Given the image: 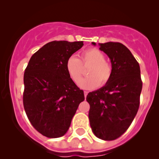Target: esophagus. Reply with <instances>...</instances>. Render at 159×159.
Masks as SVG:
<instances>
[{
    "label": "esophagus",
    "instance_id": "34e87169",
    "mask_svg": "<svg viewBox=\"0 0 159 159\" xmlns=\"http://www.w3.org/2000/svg\"><path fill=\"white\" fill-rule=\"evenodd\" d=\"M88 91H84V97L86 98V96H87V94H88Z\"/></svg>",
    "mask_w": 159,
    "mask_h": 159
}]
</instances>
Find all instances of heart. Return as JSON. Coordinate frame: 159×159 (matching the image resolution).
<instances>
[{"label":"heart","instance_id":"obj_1","mask_svg":"<svg viewBox=\"0 0 159 159\" xmlns=\"http://www.w3.org/2000/svg\"><path fill=\"white\" fill-rule=\"evenodd\" d=\"M105 58V54L102 51L91 48L81 53V59L70 56L66 61V70L72 81L78 83L84 74L83 68L90 65L87 70L89 76L80 81L79 86L89 90L98 86L104 87L109 82L113 74L112 65Z\"/></svg>","mask_w":159,"mask_h":159}]
</instances>
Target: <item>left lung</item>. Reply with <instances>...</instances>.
<instances>
[{
	"label": "left lung",
	"mask_w": 159,
	"mask_h": 159,
	"mask_svg": "<svg viewBox=\"0 0 159 159\" xmlns=\"http://www.w3.org/2000/svg\"><path fill=\"white\" fill-rule=\"evenodd\" d=\"M99 45L109 57L113 74L106 85L89 92L86 100L94 135L111 141L124 134L134 120L140 104L142 81L139 64L124 44L107 42Z\"/></svg>",
	"instance_id": "obj_1"
}]
</instances>
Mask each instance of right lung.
<instances>
[{"instance_id":"obj_1","label":"right lung","mask_w":159,"mask_h":159,"mask_svg":"<svg viewBox=\"0 0 159 159\" xmlns=\"http://www.w3.org/2000/svg\"><path fill=\"white\" fill-rule=\"evenodd\" d=\"M83 45V41H51L31 56L25 69L24 108L33 127L48 138L68 131L84 100L66 70L67 60Z\"/></svg>"}]
</instances>
